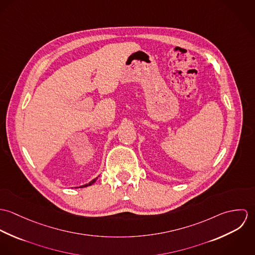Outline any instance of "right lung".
Returning a JSON list of instances; mask_svg holds the SVG:
<instances>
[{
	"mask_svg": "<svg viewBox=\"0 0 255 255\" xmlns=\"http://www.w3.org/2000/svg\"><path fill=\"white\" fill-rule=\"evenodd\" d=\"M96 180H97V178H96V179H94L93 181H91V182H89V183H86V184H84V185H81L80 187H85V186H89V185H91L92 183H94V182H96Z\"/></svg>",
	"mask_w": 255,
	"mask_h": 255,
	"instance_id": "right-lung-1",
	"label": "right lung"
}]
</instances>
